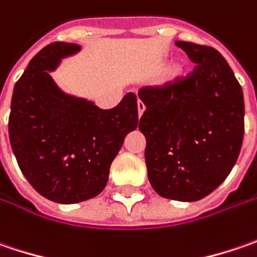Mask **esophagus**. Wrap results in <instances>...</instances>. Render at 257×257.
<instances>
[{
  "label": "esophagus",
  "instance_id": "1",
  "mask_svg": "<svg viewBox=\"0 0 257 257\" xmlns=\"http://www.w3.org/2000/svg\"><path fill=\"white\" fill-rule=\"evenodd\" d=\"M145 103L142 102V100H138V116H142V113H144V110H145Z\"/></svg>",
  "mask_w": 257,
  "mask_h": 257
}]
</instances>
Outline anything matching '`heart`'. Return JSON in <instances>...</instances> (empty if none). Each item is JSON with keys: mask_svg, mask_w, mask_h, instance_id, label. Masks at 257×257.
Segmentation results:
<instances>
[{"mask_svg": "<svg viewBox=\"0 0 257 257\" xmlns=\"http://www.w3.org/2000/svg\"><path fill=\"white\" fill-rule=\"evenodd\" d=\"M181 72H183V67H181L180 64H174L168 73H170V77H177V76H178Z\"/></svg>", "mask_w": 257, "mask_h": 257, "instance_id": "b5f03b06", "label": "heart"}]
</instances>
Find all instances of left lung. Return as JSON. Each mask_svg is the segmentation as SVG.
<instances>
[{"mask_svg": "<svg viewBox=\"0 0 257 257\" xmlns=\"http://www.w3.org/2000/svg\"><path fill=\"white\" fill-rule=\"evenodd\" d=\"M195 63L187 76L145 86L140 119L152 188L177 201L213 193L234 167L244 135L241 86L226 59L210 46L175 41Z\"/></svg>", "mask_w": 257, "mask_h": 257, "instance_id": "1", "label": "left lung"}]
</instances>
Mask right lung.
Returning <instances> with one entry per match:
<instances>
[{"mask_svg":"<svg viewBox=\"0 0 257 257\" xmlns=\"http://www.w3.org/2000/svg\"><path fill=\"white\" fill-rule=\"evenodd\" d=\"M80 47L54 41L28 63L13 92L10 144L33 188L60 204L97 195L126 134L138 126L135 93L112 109L63 93L49 74Z\"/></svg>","mask_w":257,"mask_h":257,"instance_id":"add662e5","label":"right lung"}]
</instances>
